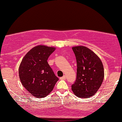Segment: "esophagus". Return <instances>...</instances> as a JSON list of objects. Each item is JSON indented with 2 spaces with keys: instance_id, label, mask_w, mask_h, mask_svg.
<instances>
[{
  "instance_id": "1",
  "label": "esophagus",
  "mask_w": 122,
  "mask_h": 122,
  "mask_svg": "<svg viewBox=\"0 0 122 122\" xmlns=\"http://www.w3.org/2000/svg\"><path fill=\"white\" fill-rule=\"evenodd\" d=\"M66 76L64 75V76H62V77H61L60 78V79L61 80H64L66 79Z\"/></svg>"
}]
</instances>
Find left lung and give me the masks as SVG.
Segmentation results:
<instances>
[{
	"label": "left lung",
	"instance_id": "left-lung-1",
	"mask_svg": "<svg viewBox=\"0 0 122 122\" xmlns=\"http://www.w3.org/2000/svg\"><path fill=\"white\" fill-rule=\"evenodd\" d=\"M77 62L76 79L71 89L76 96L88 98L95 94L104 78V68L98 56L87 47L72 48Z\"/></svg>",
	"mask_w": 122,
	"mask_h": 122
}]
</instances>
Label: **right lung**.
Returning a JSON list of instances; mask_svg holds the SVG:
<instances>
[{
    "label": "right lung",
    "instance_id": "1",
    "mask_svg": "<svg viewBox=\"0 0 122 122\" xmlns=\"http://www.w3.org/2000/svg\"><path fill=\"white\" fill-rule=\"evenodd\" d=\"M55 49L54 47L37 46L26 54L20 65L19 74L22 86L38 98L48 95L59 80L47 62Z\"/></svg>",
    "mask_w": 122,
    "mask_h": 122
}]
</instances>
